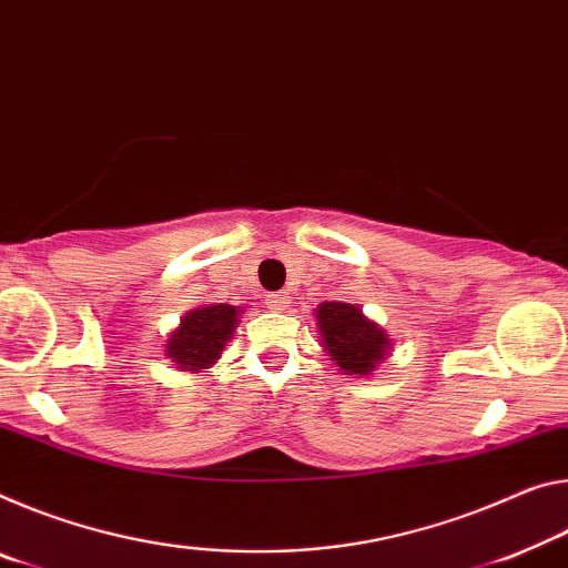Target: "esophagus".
Listing matches in <instances>:
<instances>
[{
	"label": "esophagus",
	"mask_w": 568,
	"mask_h": 568,
	"mask_svg": "<svg viewBox=\"0 0 568 568\" xmlns=\"http://www.w3.org/2000/svg\"><path fill=\"white\" fill-rule=\"evenodd\" d=\"M265 305H267L270 311H285V305H287V295H285V293H267Z\"/></svg>",
	"instance_id": "esophagus-1"
}]
</instances>
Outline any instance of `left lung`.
Wrapping results in <instances>:
<instances>
[{"label":"left lung","instance_id":"left-lung-1","mask_svg":"<svg viewBox=\"0 0 568 568\" xmlns=\"http://www.w3.org/2000/svg\"><path fill=\"white\" fill-rule=\"evenodd\" d=\"M316 318L323 346L346 374L366 376L386 356L389 338L356 305L321 303Z\"/></svg>","mask_w":568,"mask_h":568}]
</instances>
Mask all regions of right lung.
Here are the masks:
<instances>
[{"instance_id": "obj_1", "label": "right lung", "mask_w": 568, "mask_h": 568, "mask_svg": "<svg viewBox=\"0 0 568 568\" xmlns=\"http://www.w3.org/2000/svg\"><path fill=\"white\" fill-rule=\"evenodd\" d=\"M235 305H204L186 313L182 326L171 333L166 356L184 372L212 366L222 356L224 346L237 326Z\"/></svg>"}]
</instances>
